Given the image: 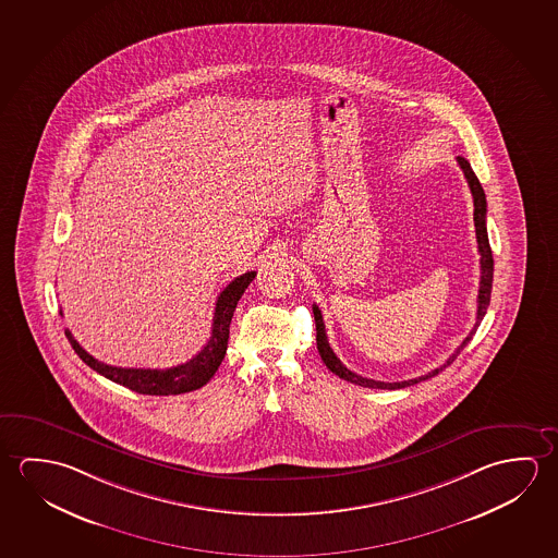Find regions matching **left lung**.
<instances>
[{
	"instance_id": "8db88e82",
	"label": "left lung",
	"mask_w": 558,
	"mask_h": 558,
	"mask_svg": "<svg viewBox=\"0 0 558 558\" xmlns=\"http://www.w3.org/2000/svg\"><path fill=\"white\" fill-rule=\"evenodd\" d=\"M457 163H459V167H461L463 173H465L466 183H469V189H471V194H473V202H475V214H473L475 218H473V220H475L476 243H478V253H481V283H478V300H476L478 307H476L475 327L469 332V337L461 342V347L457 348L456 352L448 357V362H446L444 366L436 367V369H432L428 374L414 377V379H409V381L387 384V381H375V379H367V377L354 374V372H350V369L338 360L337 354H335L332 348H330L329 340H327V332H325V323H323L320 310L317 305H313V315H315V325H317V348H319L320 357H323L325 366L329 367L330 372L337 374L340 379H347L350 384L362 385V387H369V389H402V387H409V385L421 384V381H426L429 377L438 375L444 367L453 364V360L459 356V352L469 344V340L473 338L476 329H478V325H481V320H483L484 315H486V310H488V305H490L494 276L493 251H490L488 233H486V196H484L483 186H481L478 179H476L475 171L471 169V163L466 161L465 157H457Z\"/></svg>"
}]
</instances>
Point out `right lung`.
<instances>
[{
  "label": "right lung",
  "mask_w": 558,
  "mask_h": 558,
  "mask_svg": "<svg viewBox=\"0 0 558 558\" xmlns=\"http://www.w3.org/2000/svg\"><path fill=\"white\" fill-rule=\"evenodd\" d=\"M255 276L256 272H245L223 288V292L220 293V298L216 302L208 344L181 366L169 367V369L107 366L99 360H95L92 354H87L68 329H65V337L74 348L75 354L82 357L87 366L93 367L97 374L105 375L110 381L124 385L136 393L181 395L196 391V389H201L202 385L208 384L214 374L218 372L221 360L226 356V350H228L229 325H231L233 311L238 307L241 295L245 293L248 283L253 282Z\"/></svg>",
  "instance_id": "1"
}]
</instances>
